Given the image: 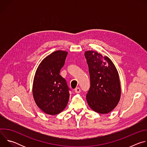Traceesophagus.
Masks as SVG:
<instances>
[{
  "instance_id": "obj_1",
  "label": "esophagus",
  "mask_w": 147,
  "mask_h": 147,
  "mask_svg": "<svg viewBox=\"0 0 147 147\" xmlns=\"http://www.w3.org/2000/svg\"><path fill=\"white\" fill-rule=\"evenodd\" d=\"M74 91H75L76 93L78 94V93H80L81 92V90H80V88L79 87H77V88H76L74 89Z\"/></svg>"
}]
</instances>
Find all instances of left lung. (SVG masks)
<instances>
[{
	"label": "left lung",
	"instance_id": "left-lung-1",
	"mask_svg": "<svg viewBox=\"0 0 147 147\" xmlns=\"http://www.w3.org/2000/svg\"><path fill=\"white\" fill-rule=\"evenodd\" d=\"M91 86L86 95L89 107L95 112L107 114L120 100L121 87L118 71L107 56L92 51L85 52Z\"/></svg>",
	"mask_w": 147,
	"mask_h": 147
}]
</instances>
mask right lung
Segmentation results:
<instances>
[{"mask_svg":"<svg viewBox=\"0 0 147 147\" xmlns=\"http://www.w3.org/2000/svg\"><path fill=\"white\" fill-rule=\"evenodd\" d=\"M67 52L56 51L44 59L39 65L34 78L32 94L36 105L44 112L55 115L66 107L69 88L60 74Z\"/></svg>","mask_w":147,"mask_h":147,"instance_id":"add662e5","label":"right lung"}]
</instances>
